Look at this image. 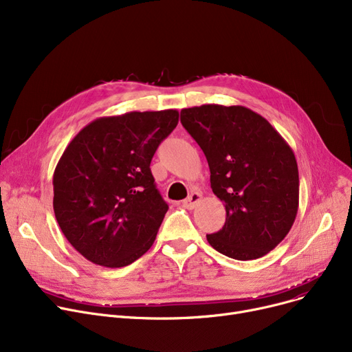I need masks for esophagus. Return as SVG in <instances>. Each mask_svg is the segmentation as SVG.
<instances>
[{
    "mask_svg": "<svg viewBox=\"0 0 352 352\" xmlns=\"http://www.w3.org/2000/svg\"><path fill=\"white\" fill-rule=\"evenodd\" d=\"M201 198H202V195L199 192L194 191L186 199L182 201V207H186L187 210H192V208H195V206L201 201Z\"/></svg>",
    "mask_w": 352,
    "mask_h": 352,
    "instance_id": "obj_1",
    "label": "esophagus"
}]
</instances>
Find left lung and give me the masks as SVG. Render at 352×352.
<instances>
[{
  "label": "left lung",
  "mask_w": 352,
  "mask_h": 352,
  "mask_svg": "<svg viewBox=\"0 0 352 352\" xmlns=\"http://www.w3.org/2000/svg\"><path fill=\"white\" fill-rule=\"evenodd\" d=\"M181 122L201 146L212 192L224 202L223 230L210 245L234 260L261 258L289 232L298 212V165L280 133L252 109L206 104L181 109Z\"/></svg>",
  "instance_id": "8db88e82"
}]
</instances>
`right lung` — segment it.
I'll use <instances>...</instances> for the list:
<instances>
[{"instance_id": "add662e5", "label": "right lung", "mask_w": 352, "mask_h": 352, "mask_svg": "<svg viewBox=\"0 0 352 352\" xmlns=\"http://www.w3.org/2000/svg\"><path fill=\"white\" fill-rule=\"evenodd\" d=\"M178 116L164 109L101 117L65 148L52 177V206L68 243L88 261L121 268L151 248L168 206L150 164Z\"/></svg>"}]
</instances>
